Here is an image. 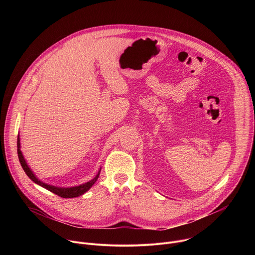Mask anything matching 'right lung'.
Masks as SVG:
<instances>
[{
	"instance_id": "right-lung-1",
	"label": "right lung",
	"mask_w": 255,
	"mask_h": 255,
	"mask_svg": "<svg viewBox=\"0 0 255 255\" xmlns=\"http://www.w3.org/2000/svg\"><path fill=\"white\" fill-rule=\"evenodd\" d=\"M17 147H18L17 152H18L19 161H20V163H21V165H22L24 171L26 172V174L30 177V179L33 180L34 183H36L37 185L43 187L44 189L50 191L51 193H53V194H55V195H57V196H59V197H61V198H65V199H68V198H76V197H79V196L85 194L87 191H89V190L92 188V186L96 183V180L98 179V177H99V175H100V171H99L98 174H97L92 180H90V181H88V183H86V184H84V185H81V186H79V187L67 188V189L52 187V186H50V185L44 184V183H42V181H40L37 177H36V176L34 175V173L31 171V169H30L29 166L27 165V163H26V161H25V159H24V157H23V155H22V152H21V150H20V138H19V136H18V139H17ZM100 170H101V169H100Z\"/></svg>"
}]
</instances>
